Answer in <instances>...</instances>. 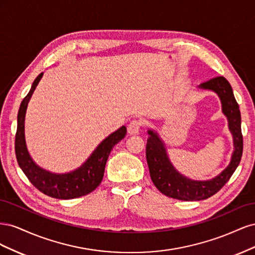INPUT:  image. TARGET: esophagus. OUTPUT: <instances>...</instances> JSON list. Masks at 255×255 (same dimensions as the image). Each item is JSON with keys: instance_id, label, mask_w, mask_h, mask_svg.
I'll list each match as a JSON object with an SVG mask.
<instances>
[{"instance_id": "esophagus-1", "label": "esophagus", "mask_w": 255, "mask_h": 255, "mask_svg": "<svg viewBox=\"0 0 255 255\" xmlns=\"http://www.w3.org/2000/svg\"><path fill=\"white\" fill-rule=\"evenodd\" d=\"M140 127H141L140 121H138V120L130 121V123L128 127V133L130 134V135H136V134L139 133Z\"/></svg>"}]
</instances>
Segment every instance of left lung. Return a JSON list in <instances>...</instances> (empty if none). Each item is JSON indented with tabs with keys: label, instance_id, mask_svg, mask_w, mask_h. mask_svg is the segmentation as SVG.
<instances>
[{
	"label": "left lung",
	"instance_id": "left-lung-1",
	"mask_svg": "<svg viewBox=\"0 0 255 255\" xmlns=\"http://www.w3.org/2000/svg\"><path fill=\"white\" fill-rule=\"evenodd\" d=\"M198 88L212 90L219 97L222 113L228 119V127L233 136L234 150L230 164L218 175L206 181L191 180L176 170L169 159L163 139L156 130L149 129L145 155L152 182L161 194L183 201H199L218 192L236 170L243 155L242 117L230 83L223 76H217L200 84Z\"/></svg>",
	"mask_w": 255,
	"mask_h": 255
}]
</instances>
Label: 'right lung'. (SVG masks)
Instances as JSON below:
<instances>
[{
    "instance_id": "add662e5",
    "label": "right lung",
    "mask_w": 255,
    "mask_h": 255,
    "mask_svg": "<svg viewBox=\"0 0 255 255\" xmlns=\"http://www.w3.org/2000/svg\"><path fill=\"white\" fill-rule=\"evenodd\" d=\"M43 73H40L33 82L27 96L20 104L17 120V134L14 151L18 164L34 186L52 198L74 199L88 195L102 182L107 158L114 146L121 141L127 134V128L122 126L99 143L90 156L79 168L67 173H54L38 166L30 156L25 141V114L30 98Z\"/></svg>"
}]
</instances>
